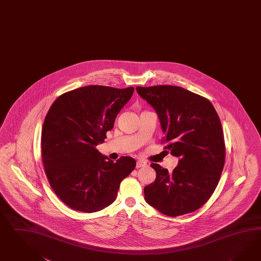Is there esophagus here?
I'll use <instances>...</instances> for the list:
<instances>
[{
    "mask_svg": "<svg viewBox=\"0 0 261 261\" xmlns=\"http://www.w3.org/2000/svg\"><path fill=\"white\" fill-rule=\"evenodd\" d=\"M147 164L145 163V162H137V164H136V167L137 168H141V167H145Z\"/></svg>",
    "mask_w": 261,
    "mask_h": 261,
    "instance_id": "1",
    "label": "esophagus"
}]
</instances>
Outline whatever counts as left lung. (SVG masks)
Wrapping results in <instances>:
<instances>
[{
    "label": "left lung",
    "instance_id": "left-lung-1",
    "mask_svg": "<svg viewBox=\"0 0 261 261\" xmlns=\"http://www.w3.org/2000/svg\"><path fill=\"white\" fill-rule=\"evenodd\" d=\"M136 89L159 115L164 149L179 158L171 173L151 164L156 177L144 187L145 200L168 217L196 211L216 190L224 167L225 142L219 115L209 99L179 86Z\"/></svg>",
    "mask_w": 261,
    "mask_h": 261
}]
</instances>
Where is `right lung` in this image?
<instances>
[{
	"label": "right lung",
	"instance_id": "right-lung-1",
	"mask_svg": "<svg viewBox=\"0 0 261 261\" xmlns=\"http://www.w3.org/2000/svg\"><path fill=\"white\" fill-rule=\"evenodd\" d=\"M133 92L134 87L88 85L62 94L46 114L43 169L57 197L71 209L102 210L115 201L120 182L135 169L134 159L114 162L97 149Z\"/></svg>",
	"mask_w": 261,
	"mask_h": 261
}]
</instances>
